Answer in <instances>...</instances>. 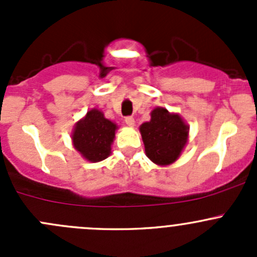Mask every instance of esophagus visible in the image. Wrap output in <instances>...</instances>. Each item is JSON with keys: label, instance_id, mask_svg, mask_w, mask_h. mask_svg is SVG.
Listing matches in <instances>:
<instances>
[{"label": "esophagus", "instance_id": "1", "mask_svg": "<svg viewBox=\"0 0 257 257\" xmlns=\"http://www.w3.org/2000/svg\"><path fill=\"white\" fill-rule=\"evenodd\" d=\"M124 121H125V124L128 126H134V124H136V121H134L133 116H126V118L124 119Z\"/></svg>", "mask_w": 257, "mask_h": 257}]
</instances>
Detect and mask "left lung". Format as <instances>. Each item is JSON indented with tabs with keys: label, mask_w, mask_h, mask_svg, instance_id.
I'll use <instances>...</instances> for the list:
<instances>
[{
	"label": "left lung",
	"mask_w": 257,
	"mask_h": 257,
	"mask_svg": "<svg viewBox=\"0 0 257 257\" xmlns=\"http://www.w3.org/2000/svg\"><path fill=\"white\" fill-rule=\"evenodd\" d=\"M147 157L157 165L173 164L188 143L189 126L177 113L158 107L150 113V120L139 128Z\"/></svg>",
	"instance_id": "left-lung-1"
}]
</instances>
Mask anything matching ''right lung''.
<instances>
[{"instance_id":"obj_1","label":"right lung","mask_w":257,"mask_h":257,"mask_svg":"<svg viewBox=\"0 0 257 257\" xmlns=\"http://www.w3.org/2000/svg\"><path fill=\"white\" fill-rule=\"evenodd\" d=\"M116 124L104 118L99 109H90L77 121L72 133L74 148L88 162H102L110 155V145L115 137Z\"/></svg>"}]
</instances>
